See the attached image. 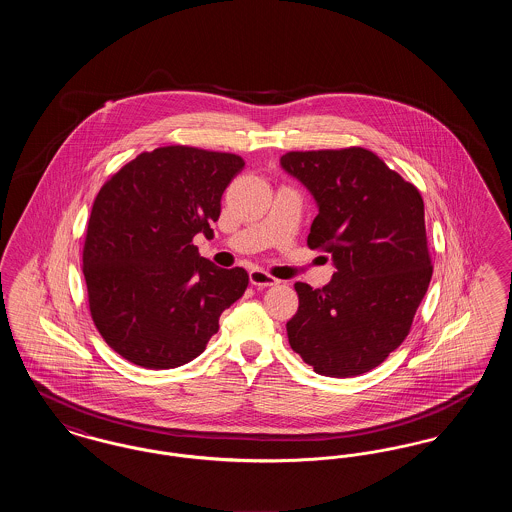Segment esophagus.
<instances>
[{
	"label": "esophagus",
	"mask_w": 512,
	"mask_h": 512,
	"mask_svg": "<svg viewBox=\"0 0 512 512\" xmlns=\"http://www.w3.org/2000/svg\"><path fill=\"white\" fill-rule=\"evenodd\" d=\"M249 282H251L255 288H270V286H276V284H278L276 278H272L270 274H267V272L261 270V268H253V270L249 272Z\"/></svg>",
	"instance_id": "34e87169"
}]
</instances>
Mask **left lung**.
Segmentation results:
<instances>
[{
	"label": "left lung",
	"mask_w": 512,
	"mask_h": 512,
	"mask_svg": "<svg viewBox=\"0 0 512 512\" xmlns=\"http://www.w3.org/2000/svg\"><path fill=\"white\" fill-rule=\"evenodd\" d=\"M280 165L315 197L307 245L336 267L324 288L295 284L290 345L322 376L365 374L407 338L428 290L424 201L365 147L290 151Z\"/></svg>",
	"instance_id": "left-lung-1"
}]
</instances>
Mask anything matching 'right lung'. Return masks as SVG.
Segmentation results:
<instances>
[{"label": "right lung", "instance_id": "1", "mask_svg": "<svg viewBox=\"0 0 512 512\" xmlns=\"http://www.w3.org/2000/svg\"><path fill=\"white\" fill-rule=\"evenodd\" d=\"M244 165L234 153L157 147L99 190L82 270L94 324L126 361L153 370L194 361L244 295V268L217 267L192 244L213 236L220 197Z\"/></svg>", "mask_w": 512, "mask_h": 512}]
</instances>
